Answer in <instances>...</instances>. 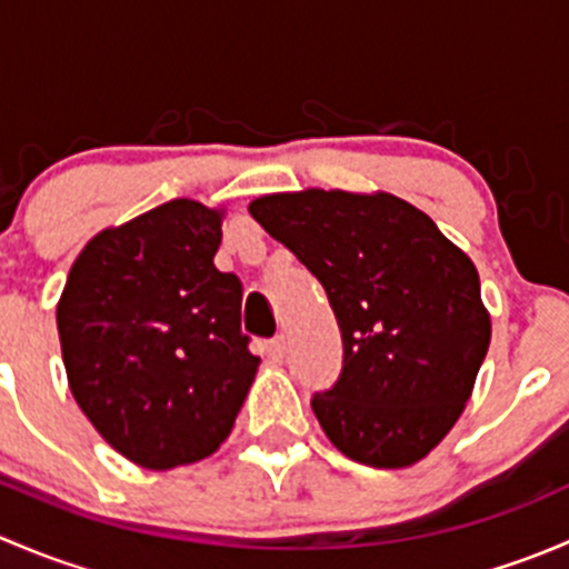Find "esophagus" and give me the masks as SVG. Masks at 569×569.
<instances>
[{"label": "esophagus", "instance_id": "1", "mask_svg": "<svg viewBox=\"0 0 569 569\" xmlns=\"http://www.w3.org/2000/svg\"><path fill=\"white\" fill-rule=\"evenodd\" d=\"M267 355L272 360H283V355H286V338L283 336H274L272 341L267 343Z\"/></svg>", "mask_w": 569, "mask_h": 569}]
</instances>
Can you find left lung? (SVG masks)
Returning <instances> with one entry per match:
<instances>
[{"mask_svg":"<svg viewBox=\"0 0 569 569\" xmlns=\"http://www.w3.org/2000/svg\"><path fill=\"white\" fill-rule=\"evenodd\" d=\"M248 209L311 269L338 319L341 377L311 399L330 443L371 468L423 460L462 416L490 347L473 261L391 192L302 189Z\"/></svg>","mask_w":569,"mask_h":569,"instance_id":"1","label":"left lung"}]
</instances>
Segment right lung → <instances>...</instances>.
<instances>
[{
	"instance_id": "right-lung-1",
	"label": "right lung",
	"mask_w": 569,
	"mask_h": 569,
	"mask_svg": "<svg viewBox=\"0 0 569 569\" xmlns=\"http://www.w3.org/2000/svg\"><path fill=\"white\" fill-rule=\"evenodd\" d=\"M226 209L189 198L96 233L57 302L68 386L134 465L170 470L231 435L261 358L242 336V283L214 267Z\"/></svg>"
}]
</instances>
